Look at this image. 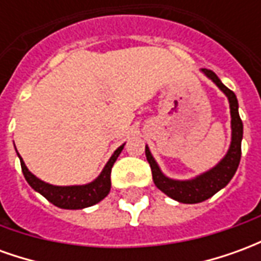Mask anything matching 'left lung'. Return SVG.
<instances>
[{
	"instance_id": "8db88e82",
	"label": "left lung",
	"mask_w": 261,
	"mask_h": 261,
	"mask_svg": "<svg viewBox=\"0 0 261 261\" xmlns=\"http://www.w3.org/2000/svg\"><path fill=\"white\" fill-rule=\"evenodd\" d=\"M201 71L218 86L221 91L224 92L229 100L230 119H232L230 120L232 141H230V147L224 159L217 166H214L213 169L197 176L192 180H173V179L166 177L161 172L158 164L155 162V159L149 152V148L145 147V155H147V161L149 162V166L152 170V179L155 186L158 187L161 192H164L166 196H169L170 198L179 202H185V204H196V202L205 201L207 198L213 197L221 189H224L235 175L242 155L243 124H242L239 110H238L239 105H238L236 95L221 82V80L211 69L202 68Z\"/></svg>"
}]
</instances>
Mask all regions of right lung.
Returning a JSON list of instances; mask_svg holds the SVG:
<instances>
[{
	"label": "right lung",
	"instance_id": "1",
	"mask_svg": "<svg viewBox=\"0 0 261 261\" xmlns=\"http://www.w3.org/2000/svg\"><path fill=\"white\" fill-rule=\"evenodd\" d=\"M123 148H124V144L114 151L112 158L109 159L106 166L103 168L102 173L97 176L95 180L88 183V185H82V186H53V185H48L46 181L37 179L33 173H31L29 169L26 168L23 159L20 158L19 153H18V156L20 159V166H22L23 176L33 190H36L43 197H46L48 201L54 204L56 207L65 208V210H81V208L91 207L108 196L109 192H110V186H112V181H110L112 168H113L116 159L119 158L120 152L123 151Z\"/></svg>",
	"mask_w": 261,
	"mask_h": 261
}]
</instances>
